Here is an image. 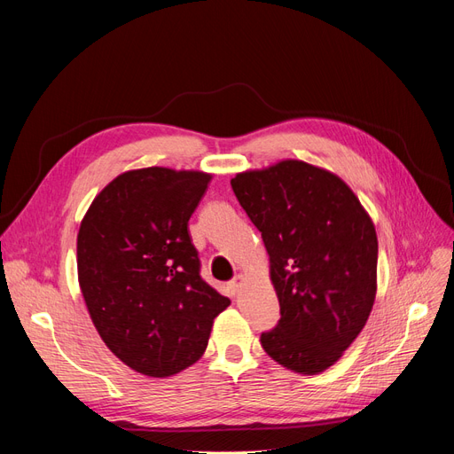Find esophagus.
<instances>
[{"mask_svg":"<svg viewBox=\"0 0 454 454\" xmlns=\"http://www.w3.org/2000/svg\"><path fill=\"white\" fill-rule=\"evenodd\" d=\"M242 284H244V277H242V274H237V277L229 282V290L232 294H237L240 287H242Z\"/></svg>","mask_w":454,"mask_h":454,"instance_id":"1","label":"esophagus"}]
</instances>
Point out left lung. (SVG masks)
<instances>
[{
  "label": "left lung",
  "instance_id": "left-lung-1",
  "mask_svg": "<svg viewBox=\"0 0 454 454\" xmlns=\"http://www.w3.org/2000/svg\"><path fill=\"white\" fill-rule=\"evenodd\" d=\"M231 187L265 242L280 303V320L261 333V347L286 369L318 375L373 309L375 225L337 174L303 160L240 172Z\"/></svg>",
  "mask_w": 454,
  "mask_h": 454
}]
</instances>
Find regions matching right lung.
<instances>
[{"label": "right lung", "mask_w": 454, "mask_h": 454, "mask_svg": "<svg viewBox=\"0 0 454 454\" xmlns=\"http://www.w3.org/2000/svg\"><path fill=\"white\" fill-rule=\"evenodd\" d=\"M212 174L149 167L119 174L81 222L77 278L106 347L147 377H172L208 347L231 301L200 278L189 237Z\"/></svg>", "instance_id": "add662e5"}]
</instances>
